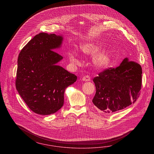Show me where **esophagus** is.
Returning <instances> with one entry per match:
<instances>
[{
	"instance_id": "esophagus-1",
	"label": "esophagus",
	"mask_w": 154,
	"mask_h": 154,
	"mask_svg": "<svg viewBox=\"0 0 154 154\" xmlns=\"http://www.w3.org/2000/svg\"><path fill=\"white\" fill-rule=\"evenodd\" d=\"M82 81H90V77L88 75H85L82 77Z\"/></svg>"
}]
</instances>
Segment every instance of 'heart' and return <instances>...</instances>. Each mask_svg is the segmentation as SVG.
<instances>
[{"instance_id":"heart-1","label":"heart","mask_w":154,"mask_h":154,"mask_svg":"<svg viewBox=\"0 0 154 154\" xmlns=\"http://www.w3.org/2000/svg\"><path fill=\"white\" fill-rule=\"evenodd\" d=\"M103 44L99 42L88 43L82 45L80 49L85 55H95L103 48ZM69 59L70 63L75 65H80L81 61L79 55L75 51H71L69 53ZM111 60V55L106 52H103L99 54L94 59L95 64L99 67L103 68L107 66Z\"/></svg>"}]
</instances>
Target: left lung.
<instances>
[{"mask_svg": "<svg viewBox=\"0 0 154 154\" xmlns=\"http://www.w3.org/2000/svg\"><path fill=\"white\" fill-rule=\"evenodd\" d=\"M142 74L141 66L127 57L116 68L99 73L93 79L96 88L94 104L107 113L128 107L140 96Z\"/></svg>", "mask_w": 154, "mask_h": 154, "instance_id": "left-lung-1", "label": "left lung"}]
</instances>
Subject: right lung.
<instances>
[{"label": "right lung", "mask_w": 154, "mask_h": 154, "mask_svg": "<svg viewBox=\"0 0 154 154\" xmlns=\"http://www.w3.org/2000/svg\"><path fill=\"white\" fill-rule=\"evenodd\" d=\"M63 39L55 34L39 33L19 54L16 88L28 107L38 115L59 110L65 89L77 79L56 64L63 57L53 50L61 46Z\"/></svg>", "instance_id": "add662e5"}]
</instances>
